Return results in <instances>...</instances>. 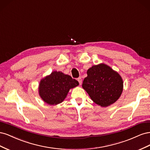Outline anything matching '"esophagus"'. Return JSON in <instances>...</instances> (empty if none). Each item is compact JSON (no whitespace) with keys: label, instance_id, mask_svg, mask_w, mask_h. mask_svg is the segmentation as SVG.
Segmentation results:
<instances>
[{"label":"esophagus","instance_id":"1","mask_svg":"<svg viewBox=\"0 0 150 150\" xmlns=\"http://www.w3.org/2000/svg\"><path fill=\"white\" fill-rule=\"evenodd\" d=\"M78 82H79V83L80 85H81V84H82V79H81V77H79V78H78Z\"/></svg>","mask_w":150,"mask_h":150}]
</instances>
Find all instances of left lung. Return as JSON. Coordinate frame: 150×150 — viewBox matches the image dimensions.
<instances>
[{"mask_svg": "<svg viewBox=\"0 0 150 150\" xmlns=\"http://www.w3.org/2000/svg\"><path fill=\"white\" fill-rule=\"evenodd\" d=\"M83 88L98 105L106 107L118 99L123 89L121 76L103 63L94 65L87 71Z\"/></svg>", "mask_w": 150, "mask_h": 150, "instance_id": "1", "label": "left lung"}]
</instances>
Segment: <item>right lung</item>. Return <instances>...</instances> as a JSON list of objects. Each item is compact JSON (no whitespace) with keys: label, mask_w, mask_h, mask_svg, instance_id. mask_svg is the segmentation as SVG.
<instances>
[{"label":"right lung","mask_w":150,"mask_h":150,"mask_svg":"<svg viewBox=\"0 0 150 150\" xmlns=\"http://www.w3.org/2000/svg\"><path fill=\"white\" fill-rule=\"evenodd\" d=\"M78 85V81L71 76L60 71H53L40 81L39 94L44 102L56 105L64 100L71 89Z\"/></svg>","instance_id":"obj_1"}]
</instances>
